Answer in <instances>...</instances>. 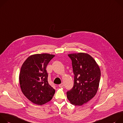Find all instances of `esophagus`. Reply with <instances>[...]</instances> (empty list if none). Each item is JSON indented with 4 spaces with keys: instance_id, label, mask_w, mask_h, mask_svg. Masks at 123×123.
Instances as JSON below:
<instances>
[{
    "instance_id": "34e87169",
    "label": "esophagus",
    "mask_w": 123,
    "mask_h": 123,
    "mask_svg": "<svg viewBox=\"0 0 123 123\" xmlns=\"http://www.w3.org/2000/svg\"><path fill=\"white\" fill-rule=\"evenodd\" d=\"M59 86L60 87H62L64 86V85H63V83H62V84H61L60 85H59Z\"/></svg>"
}]
</instances>
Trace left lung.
Returning a JSON list of instances; mask_svg holds the SVG:
<instances>
[{
    "instance_id": "1",
    "label": "left lung",
    "mask_w": 123,
    "mask_h": 123,
    "mask_svg": "<svg viewBox=\"0 0 123 123\" xmlns=\"http://www.w3.org/2000/svg\"><path fill=\"white\" fill-rule=\"evenodd\" d=\"M72 61L74 74L73 87L66 92L67 97L75 105H81L96 95L101 78L100 69L89 55L79 53L68 55Z\"/></svg>"
}]
</instances>
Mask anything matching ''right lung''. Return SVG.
Instances as JSON below:
<instances>
[{"label": "right lung", "mask_w": 123, "mask_h": 123, "mask_svg": "<svg viewBox=\"0 0 123 123\" xmlns=\"http://www.w3.org/2000/svg\"><path fill=\"white\" fill-rule=\"evenodd\" d=\"M55 57L49 54H35L23 63L19 74V84L25 97L38 105L50 101L55 93L48 83L46 70L49 62Z\"/></svg>", "instance_id": "add662e5"}]
</instances>
